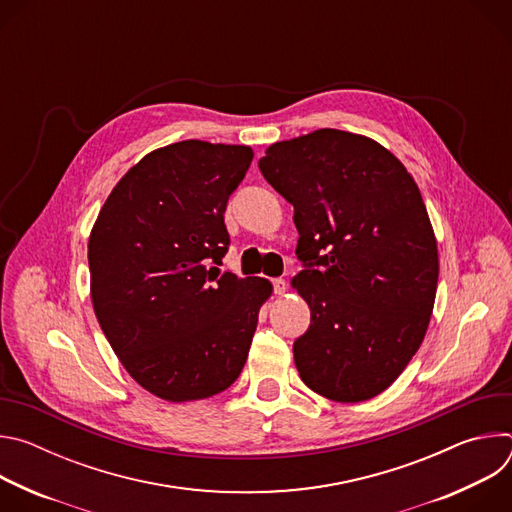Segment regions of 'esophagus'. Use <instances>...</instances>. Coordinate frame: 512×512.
Listing matches in <instances>:
<instances>
[{"label":"esophagus","instance_id":"1","mask_svg":"<svg viewBox=\"0 0 512 512\" xmlns=\"http://www.w3.org/2000/svg\"><path fill=\"white\" fill-rule=\"evenodd\" d=\"M271 285H273L275 294H283V291L287 289V283H285V279H281V277H275V279L271 281Z\"/></svg>","mask_w":512,"mask_h":512}]
</instances>
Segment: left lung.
Masks as SVG:
<instances>
[{
	"instance_id": "left-lung-1",
	"label": "left lung",
	"mask_w": 512,
	"mask_h": 512,
	"mask_svg": "<svg viewBox=\"0 0 512 512\" xmlns=\"http://www.w3.org/2000/svg\"><path fill=\"white\" fill-rule=\"evenodd\" d=\"M263 178L294 204L310 328L294 342L302 381L358 403L383 393L425 336L437 245L415 180L377 141L340 129L273 143Z\"/></svg>"
}]
</instances>
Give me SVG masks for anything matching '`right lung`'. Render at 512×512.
Listing matches in <instances>:
<instances>
[{"label":"right lung","mask_w":512,"mask_h":512,"mask_svg":"<svg viewBox=\"0 0 512 512\" xmlns=\"http://www.w3.org/2000/svg\"><path fill=\"white\" fill-rule=\"evenodd\" d=\"M251 160L247 145H166L119 180L91 231L101 330L125 371L160 399L212 397L245 367L271 283L221 265L227 202Z\"/></svg>","instance_id":"add662e5"}]
</instances>
